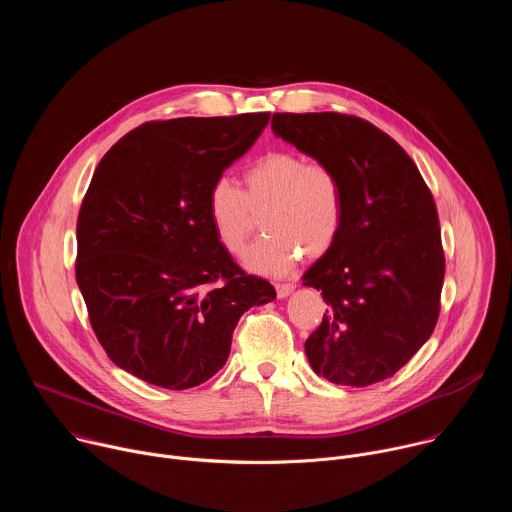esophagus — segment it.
Instances as JSON below:
<instances>
[{"instance_id": "34e87169", "label": "esophagus", "mask_w": 512, "mask_h": 512, "mask_svg": "<svg viewBox=\"0 0 512 512\" xmlns=\"http://www.w3.org/2000/svg\"><path fill=\"white\" fill-rule=\"evenodd\" d=\"M275 289H277V298L283 300V298H287L291 294V291L296 289V285L294 283H277Z\"/></svg>"}]
</instances>
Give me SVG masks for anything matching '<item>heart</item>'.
Returning a JSON list of instances; mask_svg holds the SVG:
<instances>
[{
    "mask_svg": "<svg viewBox=\"0 0 512 512\" xmlns=\"http://www.w3.org/2000/svg\"><path fill=\"white\" fill-rule=\"evenodd\" d=\"M267 237L243 257L249 271L281 277L306 253L322 257L336 243L344 221V186L328 164L294 152H269L245 170V190L229 178L212 182L206 194L208 223L231 255L245 249L253 210H263Z\"/></svg>",
    "mask_w": 512,
    "mask_h": 512,
    "instance_id": "heart-1",
    "label": "heart"
}]
</instances>
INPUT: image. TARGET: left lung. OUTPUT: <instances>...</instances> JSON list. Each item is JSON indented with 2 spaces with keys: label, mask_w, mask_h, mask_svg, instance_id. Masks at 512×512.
I'll return each instance as SVG.
<instances>
[{
  "label": "left lung",
  "mask_w": 512,
  "mask_h": 512,
  "mask_svg": "<svg viewBox=\"0 0 512 512\" xmlns=\"http://www.w3.org/2000/svg\"><path fill=\"white\" fill-rule=\"evenodd\" d=\"M271 129L344 186L340 235L304 275L330 306L304 344L310 367L336 385L385 381L440 314L446 261L433 196L401 145L369 121L275 113Z\"/></svg>",
  "instance_id": "1"
}]
</instances>
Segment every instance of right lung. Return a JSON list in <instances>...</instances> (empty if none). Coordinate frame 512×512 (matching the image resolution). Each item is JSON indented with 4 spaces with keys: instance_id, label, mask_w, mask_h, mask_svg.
Instances as JSON below:
<instances>
[{
    "instance_id": "1",
    "label": "right lung",
    "mask_w": 512,
    "mask_h": 512,
    "mask_svg": "<svg viewBox=\"0 0 512 512\" xmlns=\"http://www.w3.org/2000/svg\"><path fill=\"white\" fill-rule=\"evenodd\" d=\"M269 113L145 123L99 162L77 223V283L91 326L119 369L170 391L225 367L233 330L275 300L218 243L206 214L214 180Z\"/></svg>"
}]
</instances>
